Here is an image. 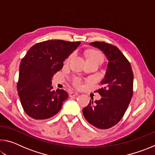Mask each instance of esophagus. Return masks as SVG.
<instances>
[{"instance_id":"esophagus-1","label":"esophagus","mask_w":155,"mask_h":155,"mask_svg":"<svg viewBox=\"0 0 155 155\" xmlns=\"http://www.w3.org/2000/svg\"><path fill=\"white\" fill-rule=\"evenodd\" d=\"M78 95V94L77 92H76V91H70L69 92V96L70 97H74V96H77Z\"/></svg>"}]
</instances>
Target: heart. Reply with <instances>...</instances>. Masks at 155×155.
<instances>
[{
  "label": "heart",
  "instance_id": "obj_1",
  "mask_svg": "<svg viewBox=\"0 0 155 155\" xmlns=\"http://www.w3.org/2000/svg\"><path fill=\"white\" fill-rule=\"evenodd\" d=\"M72 57H73V54L68 57V61H69ZM98 59L99 60H101V61H102V59H103V56H102L101 52H99L98 51H89L87 54V59ZM74 85L76 86V87H79L81 85V81L79 79H75L74 81Z\"/></svg>",
  "mask_w": 155,
  "mask_h": 155
}]
</instances>
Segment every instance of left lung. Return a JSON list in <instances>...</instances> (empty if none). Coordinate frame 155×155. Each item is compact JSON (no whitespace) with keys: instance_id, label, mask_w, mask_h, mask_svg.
I'll return each instance as SVG.
<instances>
[{"instance_id":"obj_1","label":"left lung","mask_w":155,"mask_h":155,"mask_svg":"<svg viewBox=\"0 0 155 155\" xmlns=\"http://www.w3.org/2000/svg\"><path fill=\"white\" fill-rule=\"evenodd\" d=\"M106 56L108 65L101 84L96 90L102 98L90 101L83 109L85 120L100 129L114 127L122 119L133 96V73L130 64L116 46L101 41L90 44Z\"/></svg>"}]
</instances>
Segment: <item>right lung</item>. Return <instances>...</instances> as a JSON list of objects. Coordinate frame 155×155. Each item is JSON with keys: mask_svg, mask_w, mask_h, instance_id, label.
Listing matches in <instances>:
<instances>
[{"mask_svg": "<svg viewBox=\"0 0 155 155\" xmlns=\"http://www.w3.org/2000/svg\"><path fill=\"white\" fill-rule=\"evenodd\" d=\"M80 44L59 40L41 41L31 47L21 60L17 90L28 116L48 119L61 109L68 94L64 90H52V79Z\"/></svg>", "mask_w": 155, "mask_h": 155, "instance_id": "right-lung-1", "label": "right lung"}]
</instances>
